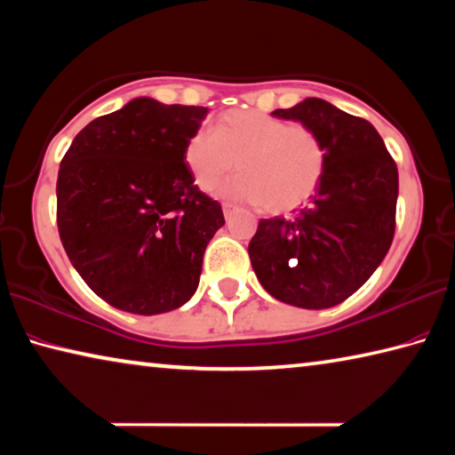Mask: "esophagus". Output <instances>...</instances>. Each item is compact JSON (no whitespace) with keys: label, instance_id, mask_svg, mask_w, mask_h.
Listing matches in <instances>:
<instances>
[{"label":"esophagus","instance_id":"1","mask_svg":"<svg viewBox=\"0 0 455 455\" xmlns=\"http://www.w3.org/2000/svg\"><path fill=\"white\" fill-rule=\"evenodd\" d=\"M235 211H236L235 204H230V203L222 204V214H225V219H230V214H233Z\"/></svg>","mask_w":455,"mask_h":455}]
</instances>
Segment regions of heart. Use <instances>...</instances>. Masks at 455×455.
Listing matches in <instances>:
<instances>
[{
    "label": "heart",
    "mask_w": 455,
    "mask_h": 455,
    "mask_svg": "<svg viewBox=\"0 0 455 455\" xmlns=\"http://www.w3.org/2000/svg\"><path fill=\"white\" fill-rule=\"evenodd\" d=\"M184 163L203 192H212L236 166L241 174L225 184L222 195L267 212H287L317 192L327 150L303 124L259 110H228L211 132L196 130L188 138Z\"/></svg>",
    "instance_id": "b5f03b06"
}]
</instances>
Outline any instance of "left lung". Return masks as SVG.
Returning <instances> with one entry per match:
<instances>
[{"label": "left lung", "instance_id": "obj_1", "mask_svg": "<svg viewBox=\"0 0 455 455\" xmlns=\"http://www.w3.org/2000/svg\"><path fill=\"white\" fill-rule=\"evenodd\" d=\"M273 116L321 138L327 166L311 204L292 219H263L249 243L251 265L275 299L327 309L351 297L387 255L395 233L397 166L367 120L319 98Z\"/></svg>", "mask_w": 455, "mask_h": 455}]
</instances>
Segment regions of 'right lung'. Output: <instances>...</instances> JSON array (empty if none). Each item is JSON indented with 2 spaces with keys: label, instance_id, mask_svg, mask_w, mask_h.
<instances>
[{
  "label": "right lung",
  "instance_id": "obj_1",
  "mask_svg": "<svg viewBox=\"0 0 455 455\" xmlns=\"http://www.w3.org/2000/svg\"><path fill=\"white\" fill-rule=\"evenodd\" d=\"M209 108L136 98L80 130L58 172L66 255L100 299L136 315L195 295L204 249L225 225L192 180L184 146Z\"/></svg>",
  "mask_w": 455,
  "mask_h": 455
}]
</instances>
